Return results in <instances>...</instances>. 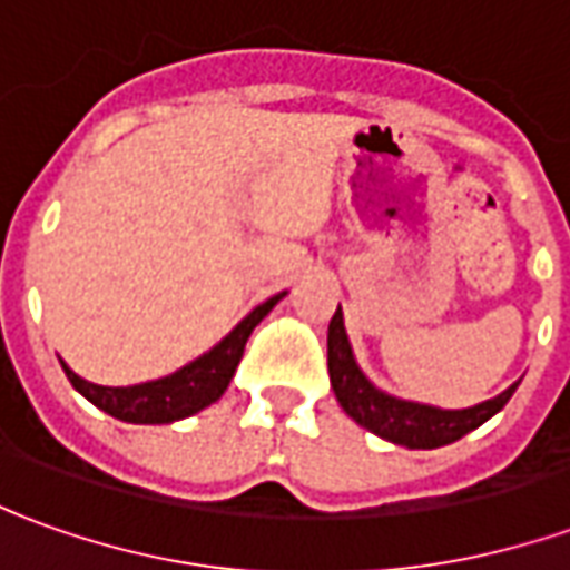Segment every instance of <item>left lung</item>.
<instances>
[{"mask_svg":"<svg viewBox=\"0 0 570 570\" xmlns=\"http://www.w3.org/2000/svg\"><path fill=\"white\" fill-rule=\"evenodd\" d=\"M326 363H330V382H333L335 400L342 403L347 415L357 421L360 428L372 430L375 436L406 445V449H440V445L461 440L464 433L485 424L491 415H498L519 384L515 382L513 387H507L494 400H485V403L470 409H436L384 394L360 372L351 342H347L342 308L335 311L333 321H330Z\"/></svg>","mask_w":570,"mask_h":570,"instance_id":"1","label":"left lung"}]
</instances>
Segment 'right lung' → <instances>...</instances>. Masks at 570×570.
Listing matches in <instances>:
<instances>
[{
    "instance_id": "right-lung-1",
    "label": "right lung",
    "mask_w": 570,
    "mask_h": 570,
    "mask_svg": "<svg viewBox=\"0 0 570 570\" xmlns=\"http://www.w3.org/2000/svg\"><path fill=\"white\" fill-rule=\"evenodd\" d=\"M281 298H284V293H277L268 302L256 305L204 357L191 360L188 366L176 370L174 375H164V379H155V382L130 384V387H104V384H91L79 379L63 360H60V366L67 372L72 387L85 400H91L94 406L104 409L106 415H112L118 421H128V424H170V421L188 419V415H195L200 409H207L225 394V387L232 382L237 363L244 357V345H247L249 333L256 330V323Z\"/></svg>"
}]
</instances>
